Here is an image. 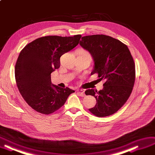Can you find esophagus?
<instances>
[{
    "label": "esophagus",
    "mask_w": 155,
    "mask_h": 155,
    "mask_svg": "<svg viewBox=\"0 0 155 155\" xmlns=\"http://www.w3.org/2000/svg\"><path fill=\"white\" fill-rule=\"evenodd\" d=\"M77 93H78V95H79L80 96H81V97H84V96L85 95L84 91L82 89H78L77 90Z\"/></svg>",
    "instance_id": "34e87169"
}]
</instances>
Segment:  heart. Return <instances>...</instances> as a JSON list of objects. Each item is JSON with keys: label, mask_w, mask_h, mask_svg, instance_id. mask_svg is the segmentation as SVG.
Masks as SVG:
<instances>
[{"label": "heart", "mask_w": 155, "mask_h": 155, "mask_svg": "<svg viewBox=\"0 0 155 155\" xmlns=\"http://www.w3.org/2000/svg\"><path fill=\"white\" fill-rule=\"evenodd\" d=\"M80 55H84V56H89L91 58V56H90V54L88 52H86V51H81V52H80Z\"/></svg>", "instance_id": "obj_1"}]
</instances>
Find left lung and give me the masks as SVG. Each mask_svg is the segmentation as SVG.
<instances>
[{
  "label": "left lung",
  "mask_w": 155,
  "mask_h": 155,
  "mask_svg": "<svg viewBox=\"0 0 155 155\" xmlns=\"http://www.w3.org/2000/svg\"><path fill=\"white\" fill-rule=\"evenodd\" d=\"M79 44L91 54L94 68L91 74H97L103 80V90H87L85 94L97 101L91 113L99 117L110 116L122 108L130 97L135 81V65L126 45L104 35L85 36Z\"/></svg>",
  "instance_id": "8db88e82"
}]
</instances>
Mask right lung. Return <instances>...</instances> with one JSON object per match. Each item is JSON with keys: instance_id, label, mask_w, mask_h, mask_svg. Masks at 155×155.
I'll return each instance as SVG.
<instances>
[{"instance_id": "add662e5", "label": "right lung", "mask_w": 155, "mask_h": 155, "mask_svg": "<svg viewBox=\"0 0 155 155\" xmlns=\"http://www.w3.org/2000/svg\"><path fill=\"white\" fill-rule=\"evenodd\" d=\"M81 37L43 36L20 51L15 68L16 83L25 102L37 112L54 113L75 92L52 84L51 74L60 68V57L77 46Z\"/></svg>"}]
</instances>
